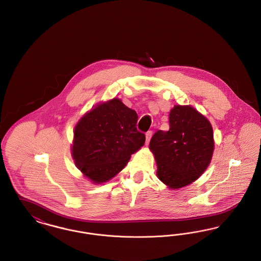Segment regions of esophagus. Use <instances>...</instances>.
I'll return each mask as SVG.
<instances>
[{
	"instance_id": "obj_1",
	"label": "esophagus",
	"mask_w": 261,
	"mask_h": 261,
	"mask_svg": "<svg viewBox=\"0 0 261 261\" xmlns=\"http://www.w3.org/2000/svg\"><path fill=\"white\" fill-rule=\"evenodd\" d=\"M151 135H152V131H148V132L146 133V142H147V144H149V140H150V138H151Z\"/></svg>"
}]
</instances>
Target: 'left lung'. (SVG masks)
Segmentation results:
<instances>
[{
  "mask_svg": "<svg viewBox=\"0 0 261 261\" xmlns=\"http://www.w3.org/2000/svg\"><path fill=\"white\" fill-rule=\"evenodd\" d=\"M213 149L211 122L191 106H175L169 114V130L156 131L149 142L158 177L171 189L196 181L210 165Z\"/></svg>",
  "mask_w": 261,
  "mask_h": 261,
  "instance_id": "obj_1",
  "label": "left lung"
}]
</instances>
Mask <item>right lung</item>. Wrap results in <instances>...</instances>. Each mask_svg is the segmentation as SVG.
Wrapping results in <instances>:
<instances>
[{"label": "right lung", "mask_w": 261, "mask_h": 261, "mask_svg": "<svg viewBox=\"0 0 261 261\" xmlns=\"http://www.w3.org/2000/svg\"><path fill=\"white\" fill-rule=\"evenodd\" d=\"M137 121V112L116 98L87 112L75 126L71 152L77 168L97 184L120 172L146 141Z\"/></svg>", "instance_id": "obj_1"}]
</instances>
